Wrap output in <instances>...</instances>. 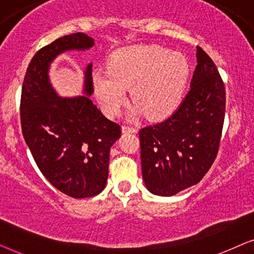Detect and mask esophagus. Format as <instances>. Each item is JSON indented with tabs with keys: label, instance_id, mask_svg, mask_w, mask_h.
<instances>
[{
	"label": "esophagus",
	"instance_id": "obj_1",
	"mask_svg": "<svg viewBox=\"0 0 254 254\" xmlns=\"http://www.w3.org/2000/svg\"><path fill=\"white\" fill-rule=\"evenodd\" d=\"M121 130H123V133H136V128L130 126H123Z\"/></svg>",
	"mask_w": 254,
	"mask_h": 254
}]
</instances>
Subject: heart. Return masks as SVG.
<instances>
[{"label": "heart", "instance_id": "1", "mask_svg": "<svg viewBox=\"0 0 254 254\" xmlns=\"http://www.w3.org/2000/svg\"><path fill=\"white\" fill-rule=\"evenodd\" d=\"M190 64L180 53L159 46H135L119 52L109 71L93 74V88L106 116L117 117L127 102V90L136 106L129 117L144 113L161 120L175 112L184 98Z\"/></svg>", "mask_w": 254, "mask_h": 254}]
</instances>
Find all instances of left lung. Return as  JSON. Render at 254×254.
Instances as JSON below:
<instances>
[{
  "label": "left lung",
  "instance_id": "obj_1",
  "mask_svg": "<svg viewBox=\"0 0 254 254\" xmlns=\"http://www.w3.org/2000/svg\"><path fill=\"white\" fill-rule=\"evenodd\" d=\"M190 90L175 113L140 130L142 178L149 192L172 196L203 178L220 147L225 88L213 60L196 47Z\"/></svg>",
  "mask_w": 254,
  "mask_h": 254
}]
</instances>
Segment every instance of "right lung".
<instances>
[{
	"label": "right lung",
	"mask_w": 254,
	"mask_h": 254,
	"mask_svg": "<svg viewBox=\"0 0 254 254\" xmlns=\"http://www.w3.org/2000/svg\"><path fill=\"white\" fill-rule=\"evenodd\" d=\"M95 40L85 33L59 38L37 52L26 69L20 98L24 140L48 182L76 199L95 196L105 189L110 150L121 128L104 117L89 98L93 93L92 64L84 71L85 96L60 97L48 70L67 51H86Z\"/></svg>",
	"instance_id": "add662e5"
}]
</instances>
